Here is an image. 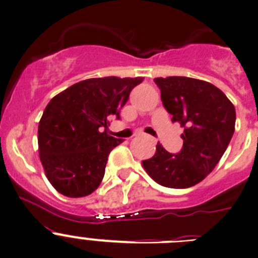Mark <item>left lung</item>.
<instances>
[{
    "label": "left lung",
    "mask_w": 258,
    "mask_h": 258,
    "mask_svg": "<svg viewBox=\"0 0 258 258\" xmlns=\"http://www.w3.org/2000/svg\"><path fill=\"white\" fill-rule=\"evenodd\" d=\"M166 111L184 128L179 154L167 152L157 142L156 152L142 161L157 184L185 189L213 171L234 132L236 109L226 94L208 82L186 77L155 78Z\"/></svg>",
    "instance_id": "8db88e82"
}]
</instances>
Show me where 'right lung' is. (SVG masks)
I'll list each match as a JSON object with an SVG mask.
<instances>
[{"label":"right lung","instance_id":"obj_1","mask_svg":"<svg viewBox=\"0 0 258 258\" xmlns=\"http://www.w3.org/2000/svg\"><path fill=\"white\" fill-rule=\"evenodd\" d=\"M144 78H91L60 92L47 103L37 130L39 156L50 184L69 198L87 197L104 176L112 149L122 142L99 127L109 124Z\"/></svg>","mask_w":258,"mask_h":258}]
</instances>
